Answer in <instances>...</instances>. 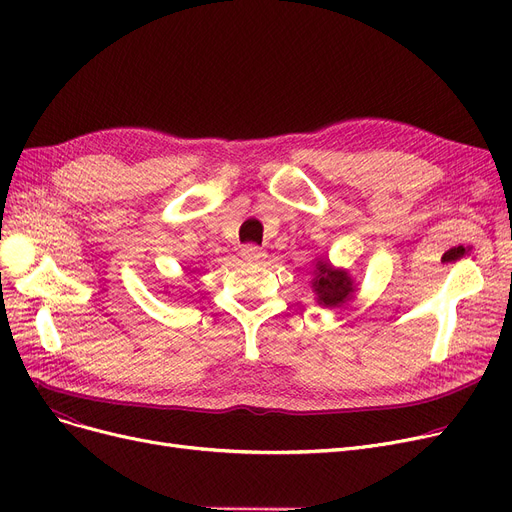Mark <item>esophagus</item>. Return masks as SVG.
Segmentation results:
<instances>
[{
    "label": "esophagus",
    "instance_id": "obj_1",
    "mask_svg": "<svg viewBox=\"0 0 512 512\" xmlns=\"http://www.w3.org/2000/svg\"><path fill=\"white\" fill-rule=\"evenodd\" d=\"M242 257H245L247 261H263L265 253L255 245H247V247H242Z\"/></svg>",
    "mask_w": 512,
    "mask_h": 512
}]
</instances>
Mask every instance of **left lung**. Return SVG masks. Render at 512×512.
<instances>
[{"instance_id": "1", "label": "left lung", "mask_w": 512, "mask_h": 512, "mask_svg": "<svg viewBox=\"0 0 512 512\" xmlns=\"http://www.w3.org/2000/svg\"><path fill=\"white\" fill-rule=\"evenodd\" d=\"M317 276L313 278V290L317 294V303L326 307H340L351 299L353 280L346 272L334 270L328 261H317Z\"/></svg>"}]
</instances>
